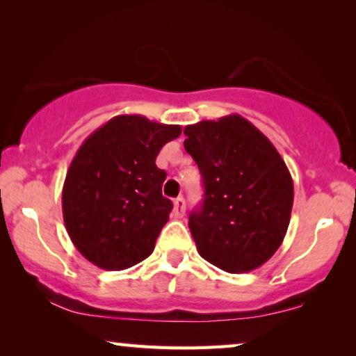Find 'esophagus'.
<instances>
[{
	"label": "esophagus",
	"mask_w": 356,
	"mask_h": 356,
	"mask_svg": "<svg viewBox=\"0 0 356 356\" xmlns=\"http://www.w3.org/2000/svg\"><path fill=\"white\" fill-rule=\"evenodd\" d=\"M186 212V202H184L183 197H177L173 201V216L181 218Z\"/></svg>",
	"instance_id": "1"
}]
</instances>
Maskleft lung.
<instances>
[{"label": "left lung", "mask_w": 356, "mask_h": 356, "mask_svg": "<svg viewBox=\"0 0 356 356\" xmlns=\"http://www.w3.org/2000/svg\"><path fill=\"white\" fill-rule=\"evenodd\" d=\"M184 149L204 183L201 211L189 230L204 259L240 274L261 267L284 241L293 179L274 144L240 115L184 128Z\"/></svg>", "instance_id": "1"}]
</instances>
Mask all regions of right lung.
Instances as JSON below:
<instances>
[{"instance_id":"1","label":"right lung","mask_w":356,"mask_h":356,"mask_svg":"<svg viewBox=\"0 0 356 356\" xmlns=\"http://www.w3.org/2000/svg\"><path fill=\"white\" fill-rule=\"evenodd\" d=\"M181 126L118 115L77 150L63 184V218L72 245L92 264L121 270L152 254L173 204L162 196L160 149Z\"/></svg>"}]
</instances>
